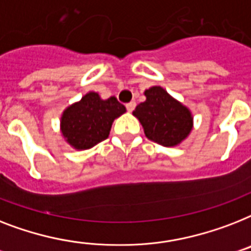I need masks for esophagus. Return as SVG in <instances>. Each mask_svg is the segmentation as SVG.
<instances>
[{
  "instance_id": "1",
  "label": "esophagus",
  "mask_w": 251,
  "mask_h": 251,
  "mask_svg": "<svg viewBox=\"0 0 251 251\" xmlns=\"http://www.w3.org/2000/svg\"><path fill=\"white\" fill-rule=\"evenodd\" d=\"M135 101H130V103H127V104H126V109H127V111L129 112H132L134 111V108H135Z\"/></svg>"
}]
</instances>
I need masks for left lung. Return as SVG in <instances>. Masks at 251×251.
I'll return each mask as SVG.
<instances>
[{
	"label": "left lung",
	"instance_id": "left-lung-1",
	"mask_svg": "<svg viewBox=\"0 0 251 251\" xmlns=\"http://www.w3.org/2000/svg\"><path fill=\"white\" fill-rule=\"evenodd\" d=\"M147 100L132 112L148 139L165 147L176 146L192 130L191 112L160 86L146 90Z\"/></svg>",
	"mask_w": 251,
	"mask_h": 251
}]
</instances>
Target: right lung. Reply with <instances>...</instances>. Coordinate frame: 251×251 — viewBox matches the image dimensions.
<instances>
[{
	"label": "right lung",
	"instance_id": "right-lung-1",
	"mask_svg": "<svg viewBox=\"0 0 251 251\" xmlns=\"http://www.w3.org/2000/svg\"><path fill=\"white\" fill-rule=\"evenodd\" d=\"M125 111L115 97L101 100L97 93H89L64 111L63 135L76 150H89L107 139L113 120Z\"/></svg>",
	"mask_w": 251,
	"mask_h": 251
}]
</instances>
